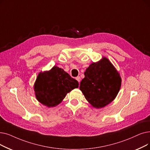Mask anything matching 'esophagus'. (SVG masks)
I'll return each mask as SVG.
<instances>
[{
	"label": "esophagus",
	"mask_w": 150,
	"mask_h": 150,
	"mask_svg": "<svg viewBox=\"0 0 150 150\" xmlns=\"http://www.w3.org/2000/svg\"><path fill=\"white\" fill-rule=\"evenodd\" d=\"M76 80L79 81V83H80V81H81V78H80V76H77V77H76Z\"/></svg>",
	"instance_id": "obj_1"
}]
</instances>
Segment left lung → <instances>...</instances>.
Returning <instances> with one entry per match:
<instances>
[{"instance_id": "obj_1", "label": "left lung", "mask_w": 150, "mask_h": 150, "mask_svg": "<svg viewBox=\"0 0 150 150\" xmlns=\"http://www.w3.org/2000/svg\"><path fill=\"white\" fill-rule=\"evenodd\" d=\"M121 85L118 71L107 58L103 57L86 69L80 89L91 105L100 108L115 99Z\"/></svg>"}]
</instances>
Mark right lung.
Returning a JSON list of instances; mask_svg holds the SVG:
<instances>
[{
	"label": "right lung",
	"mask_w": 150,
	"mask_h": 150,
	"mask_svg": "<svg viewBox=\"0 0 150 150\" xmlns=\"http://www.w3.org/2000/svg\"><path fill=\"white\" fill-rule=\"evenodd\" d=\"M79 82L61 68L54 66L40 72L34 83V91L39 102L48 107L59 104L67 94L79 88Z\"/></svg>",
	"instance_id": "obj_1"
}]
</instances>
